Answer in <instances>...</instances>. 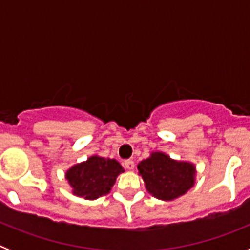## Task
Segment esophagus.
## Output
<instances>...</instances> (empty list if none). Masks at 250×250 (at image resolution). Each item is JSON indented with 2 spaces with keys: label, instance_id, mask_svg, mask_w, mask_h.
Here are the masks:
<instances>
[{
  "label": "esophagus",
  "instance_id": "obj_1",
  "mask_svg": "<svg viewBox=\"0 0 250 250\" xmlns=\"http://www.w3.org/2000/svg\"><path fill=\"white\" fill-rule=\"evenodd\" d=\"M124 167H125V169L127 170H134L135 164H134V161L132 160H125L124 161Z\"/></svg>",
  "mask_w": 250,
  "mask_h": 250
}]
</instances>
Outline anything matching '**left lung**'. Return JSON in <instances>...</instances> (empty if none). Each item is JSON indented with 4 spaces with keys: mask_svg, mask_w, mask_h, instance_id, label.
<instances>
[{
    "mask_svg": "<svg viewBox=\"0 0 250 250\" xmlns=\"http://www.w3.org/2000/svg\"><path fill=\"white\" fill-rule=\"evenodd\" d=\"M138 169L146 190L160 200L176 199L194 185V165L173 160L163 152H152L150 158L141 161Z\"/></svg>",
    "mask_w": 250,
    "mask_h": 250,
    "instance_id": "8db88e82",
    "label": "left lung"
}]
</instances>
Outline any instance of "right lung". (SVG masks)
<instances>
[{"mask_svg":"<svg viewBox=\"0 0 250 250\" xmlns=\"http://www.w3.org/2000/svg\"><path fill=\"white\" fill-rule=\"evenodd\" d=\"M123 171V167L115 159L94 155L67 170L66 179L74 189L75 195L94 200L109 193Z\"/></svg>","mask_w":250,"mask_h":250,"instance_id":"add662e5","label":"right lung"}]
</instances>
